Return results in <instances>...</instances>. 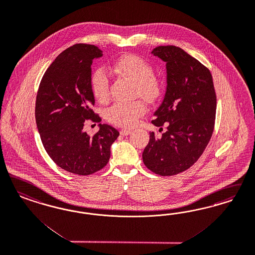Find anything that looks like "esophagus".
I'll return each instance as SVG.
<instances>
[{
    "mask_svg": "<svg viewBox=\"0 0 255 255\" xmlns=\"http://www.w3.org/2000/svg\"><path fill=\"white\" fill-rule=\"evenodd\" d=\"M131 130L130 129H122L121 131H120V133L122 134V135H128V134H130L131 133Z\"/></svg>",
    "mask_w": 255,
    "mask_h": 255,
    "instance_id": "1",
    "label": "esophagus"
}]
</instances>
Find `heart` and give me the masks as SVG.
<instances>
[{
	"label": "heart",
	"instance_id": "heart-1",
	"mask_svg": "<svg viewBox=\"0 0 255 255\" xmlns=\"http://www.w3.org/2000/svg\"><path fill=\"white\" fill-rule=\"evenodd\" d=\"M111 70L133 83L132 93L147 102H153L160 94V84L152 74L153 70L147 62L139 56L126 54L117 59ZM93 95L101 103H105L109 96V79L105 71L97 70L91 79ZM146 112V106L140 101L132 103H117L106 110V119L120 127H132L137 119Z\"/></svg>",
	"mask_w": 255,
	"mask_h": 255
}]
</instances>
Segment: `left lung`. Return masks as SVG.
I'll use <instances>...</instances> for the list:
<instances>
[{
	"label": "left lung",
	"mask_w": 255,
	"mask_h": 255,
	"mask_svg": "<svg viewBox=\"0 0 255 255\" xmlns=\"http://www.w3.org/2000/svg\"><path fill=\"white\" fill-rule=\"evenodd\" d=\"M166 63L165 96L153 116L162 134L149 132L142 153L145 166L161 176L183 172L200 158L210 141L216 119L217 97L210 70L176 46L151 51Z\"/></svg>",
	"instance_id": "1"
}]
</instances>
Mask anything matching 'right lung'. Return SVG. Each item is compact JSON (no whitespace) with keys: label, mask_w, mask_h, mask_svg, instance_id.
Segmentation results:
<instances>
[{"label":"right lung","mask_w":255,"mask_h":255,"mask_svg":"<svg viewBox=\"0 0 255 255\" xmlns=\"http://www.w3.org/2000/svg\"><path fill=\"white\" fill-rule=\"evenodd\" d=\"M103 52L94 45L75 44L62 52L45 71L35 101V122L45 149L53 162L77 175L106 167L120 132L99 124L92 137L84 132L86 120L100 123L91 107V65Z\"/></svg>","instance_id":"1"}]
</instances>
